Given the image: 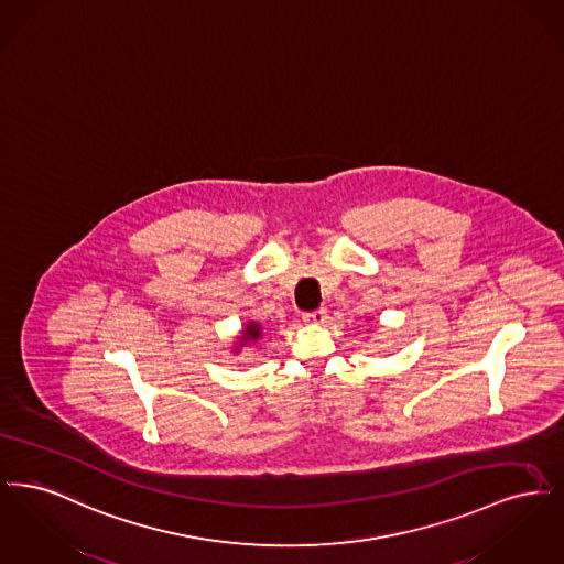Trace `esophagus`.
Here are the masks:
<instances>
[{"label": "esophagus", "instance_id": "obj_1", "mask_svg": "<svg viewBox=\"0 0 564 564\" xmlns=\"http://www.w3.org/2000/svg\"><path fill=\"white\" fill-rule=\"evenodd\" d=\"M325 319H327V311L325 308H317L313 313H304L302 315V322L311 323V325H323Z\"/></svg>", "mask_w": 564, "mask_h": 564}]
</instances>
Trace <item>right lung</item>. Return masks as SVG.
Masks as SVG:
<instances>
[{
	"label": "right lung",
	"mask_w": 564,
	"mask_h": 564,
	"mask_svg": "<svg viewBox=\"0 0 564 564\" xmlns=\"http://www.w3.org/2000/svg\"><path fill=\"white\" fill-rule=\"evenodd\" d=\"M260 336H262V327L256 322L247 323V327L242 329L241 338H239V343H241L239 347H245L247 343H256Z\"/></svg>",
	"instance_id": "add662e5"
}]
</instances>
